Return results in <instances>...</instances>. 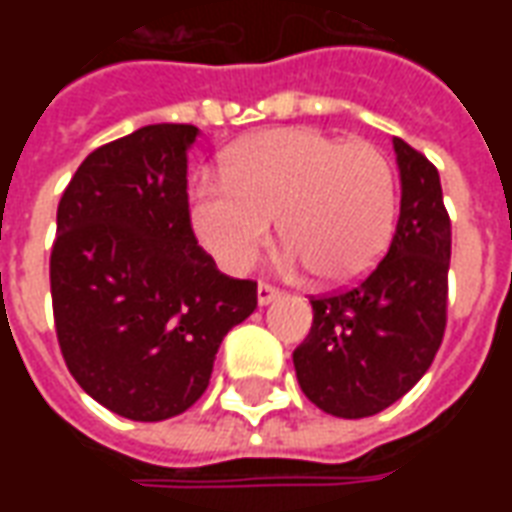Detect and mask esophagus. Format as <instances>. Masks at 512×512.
Wrapping results in <instances>:
<instances>
[{
    "label": "esophagus",
    "mask_w": 512,
    "mask_h": 512,
    "mask_svg": "<svg viewBox=\"0 0 512 512\" xmlns=\"http://www.w3.org/2000/svg\"><path fill=\"white\" fill-rule=\"evenodd\" d=\"M277 296L279 288H274V285H268V282H260V285H257V301H260V304H271Z\"/></svg>",
    "instance_id": "34e87169"
}]
</instances>
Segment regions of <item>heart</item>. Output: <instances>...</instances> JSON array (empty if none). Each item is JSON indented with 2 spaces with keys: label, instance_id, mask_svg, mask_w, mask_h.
<instances>
[{
  "label": "heart",
  "instance_id": "heart-1",
  "mask_svg": "<svg viewBox=\"0 0 512 512\" xmlns=\"http://www.w3.org/2000/svg\"><path fill=\"white\" fill-rule=\"evenodd\" d=\"M191 219L230 274L255 263L279 219L293 260L345 285L365 277L395 235V172L362 139L340 142L315 128L263 131L233 147L224 172L197 178Z\"/></svg>",
  "mask_w": 512,
  "mask_h": 512
}]
</instances>
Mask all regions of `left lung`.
I'll return each mask as SVG.
<instances>
[{"label":"left lung","mask_w":512,"mask_h":512,"mask_svg":"<svg viewBox=\"0 0 512 512\" xmlns=\"http://www.w3.org/2000/svg\"><path fill=\"white\" fill-rule=\"evenodd\" d=\"M395 153L403 194L384 260L351 288L310 296V334L293 351L301 392L332 417H373L400 400L447 329L452 227L439 169L403 139Z\"/></svg>","instance_id":"1"}]
</instances>
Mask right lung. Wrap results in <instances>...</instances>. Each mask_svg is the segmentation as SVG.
<instances>
[{
    "label": "right lung",
    "instance_id": "1",
    "mask_svg": "<svg viewBox=\"0 0 512 512\" xmlns=\"http://www.w3.org/2000/svg\"><path fill=\"white\" fill-rule=\"evenodd\" d=\"M197 128L145 126L95 147L62 191L49 277L62 359L120 417L161 422L208 389L224 334L257 307L255 279L197 244L189 145Z\"/></svg>",
    "mask_w": 512,
    "mask_h": 512
}]
</instances>
